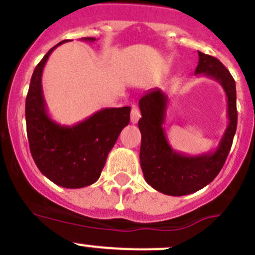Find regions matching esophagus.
<instances>
[{"label": "esophagus", "mask_w": 255, "mask_h": 255, "mask_svg": "<svg viewBox=\"0 0 255 255\" xmlns=\"http://www.w3.org/2000/svg\"><path fill=\"white\" fill-rule=\"evenodd\" d=\"M140 118V111L139 109H138L135 105H133L132 106V110H130V122L133 123V125H135V123L139 121Z\"/></svg>", "instance_id": "obj_1"}]
</instances>
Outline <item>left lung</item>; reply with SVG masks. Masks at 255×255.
Returning a JSON list of instances; mask_svg holds the SVG:
<instances>
[{
    "label": "left lung",
    "instance_id": "8db88e82",
    "mask_svg": "<svg viewBox=\"0 0 255 255\" xmlns=\"http://www.w3.org/2000/svg\"><path fill=\"white\" fill-rule=\"evenodd\" d=\"M199 74L220 82L227 96L228 126L216 150L199 155L175 151L168 143L163 128L169 104L165 92L160 89L149 90L139 100L142 113L138 122L142 133L139 160L144 179L156 191L170 196L192 194L210 184L222 169L237 129L236 82L230 71L218 59L199 51L195 75Z\"/></svg>",
    "mask_w": 255,
    "mask_h": 255
}]
</instances>
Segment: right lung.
Masks as SVG:
<instances>
[{
    "mask_svg": "<svg viewBox=\"0 0 255 255\" xmlns=\"http://www.w3.org/2000/svg\"><path fill=\"white\" fill-rule=\"evenodd\" d=\"M65 42L51 48L33 71L25 99V122L30 153L40 173L59 186L80 189L99 180L121 130L129 123L130 107L100 110L74 126L51 120L43 96V69L51 51Z\"/></svg>",
    "mask_w": 255,
    "mask_h": 255,
    "instance_id": "1",
    "label": "right lung"
}]
</instances>
